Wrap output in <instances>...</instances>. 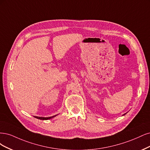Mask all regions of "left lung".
Listing matches in <instances>:
<instances>
[{
	"instance_id": "left-lung-1",
	"label": "left lung",
	"mask_w": 150,
	"mask_h": 150,
	"mask_svg": "<svg viewBox=\"0 0 150 150\" xmlns=\"http://www.w3.org/2000/svg\"><path fill=\"white\" fill-rule=\"evenodd\" d=\"M125 114H126V113H125ZM125 114H124V115H125Z\"/></svg>"
}]
</instances>
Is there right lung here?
<instances>
[{
	"label": "right lung",
	"mask_w": 150,
	"mask_h": 150,
	"mask_svg": "<svg viewBox=\"0 0 150 150\" xmlns=\"http://www.w3.org/2000/svg\"><path fill=\"white\" fill-rule=\"evenodd\" d=\"M56 115H54V116H52V117H34L35 118H37V119H39V120H49V119H51L52 118H54L55 117H56Z\"/></svg>",
	"instance_id": "add662e5"
}]
</instances>
